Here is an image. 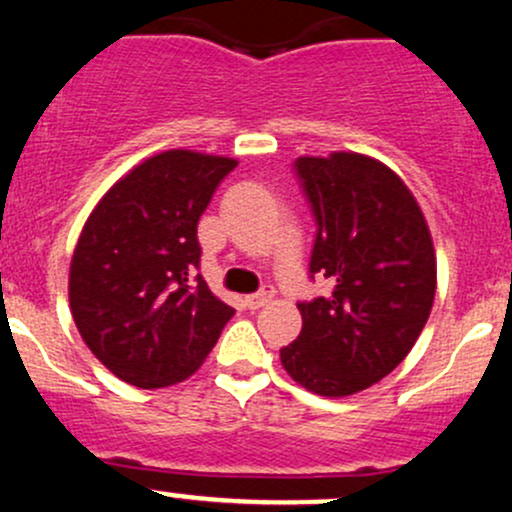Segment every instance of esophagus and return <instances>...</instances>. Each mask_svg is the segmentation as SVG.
Wrapping results in <instances>:
<instances>
[{
    "instance_id": "obj_1",
    "label": "esophagus",
    "mask_w": 512,
    "mask_h": 512,
    "mask_svg": "<svg viewBox=\"0 0 512 512\" xmlns=\"http://www.w3.org/2000/svg\"><path fill=\"white\" fill-rule=\"evenodd\" d=\"M272 296H274L272 286H265V289H260L257 294L245 296V306L247 308H260V306H265V303L272 301Z\"/></svg>"
}]
</instances>
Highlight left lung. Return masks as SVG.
Listing matches in <instances>:
<instances>
[{"label":"left lung","instance_id":"left-lung-1","mask_svg":"<svg viewBox=\"0 0 512 512\" xmlns=\"http://www.w3.org/2000/svg\"><path fill=\"white\" fill-rule=\"evenodd\" d=\"M316 218L308 277L333 291L299 301L303 325L279 350L294 381L318 396H350L406 359L435 299V250L418 201L396 172L357 153L299 157Z\"/></svg>","mask_w":512,"mask_h":512}]
</instances>
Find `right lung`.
<instances>
[{
	"label": "right lung",
	"mask_w": 512,
	"mask_h": 512,
	"mask_svg": "<svg viewBox=\"0 0 512 512\" xmlns=\"http://www.w3.org/2000/svg\"><path fill=\"white\" fill-rule=\"evenodd\" d=\"M235 167L230 157L167 150L116 182L84 223L70 265L72 318L126 384L184 381L233 318L196 272V226Z\"/></svg>",
	"instance_id": "right-lung-1"
}]
</instances>
